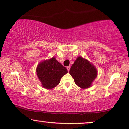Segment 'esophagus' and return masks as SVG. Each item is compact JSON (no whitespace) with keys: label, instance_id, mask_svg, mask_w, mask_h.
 I'll list each match as a JSON object with an SVG mask.
<instances>
[{"label":"esophagus","instance_id":"34e87169","mask_svg":"<svg viewBox=\"0 0 129 129\" xmlns=\"http://www.w3.org/2000/svg\"><path fill=\"white\" fill-rule=\"evenodd\" d=\"M67 70H68V71L69 72V71H70V66L67 67Z\"/></svg>","mask_w":129,"mask_h":129}]
</instances>
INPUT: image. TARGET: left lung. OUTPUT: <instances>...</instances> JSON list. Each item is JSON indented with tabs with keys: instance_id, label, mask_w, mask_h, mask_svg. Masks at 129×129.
<instances>
[{
	"instance_id": "obj_1",
	"label": "left lung",
	"mask_w": 129,
	"mask_h": 129,
	"mask_svg": "<svg viewBox=\"0 0 129 129\" xmlns=\"http://www.w3.org/2000/svg\"><path fill=\"white\" fill-rule=\"evenodd\" d=\"M70 74L75 83L82 89H87L97 75L95 67L86 59L79 57L71 66Z\"/></svg>"
}]
</instances>
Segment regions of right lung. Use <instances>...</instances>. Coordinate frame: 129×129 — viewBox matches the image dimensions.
<instances>
[{"instance_id":"obj_1","label":"right lung","mask_w":129,"mask_h":129,"mask_svg":"<svg viewBox=\"0 0 129 129\" xmlns=\"http://www.w3.org/2000/svg\"><path fill=\"white\" fill-rule=\"evenodd\" d=\"M36 74L42 87L51 89L59 83L61 78L68 72L67 68L53 57L38 65Z\"/></svg>"}]
</instances>
